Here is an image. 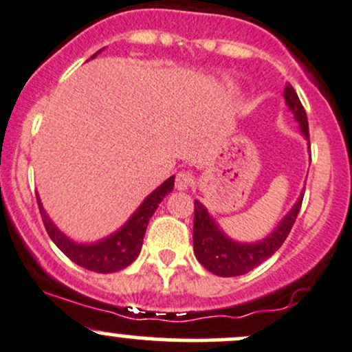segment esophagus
Masks as SVG:
<instances>
[{
    "instance_id": "34e87169",
    "label": "esophagus",
    "mask_w": 352,
    "mask_h": 352,
    "mask_svg": "<svg viewBox=\"0 0 352 352\" xmlns=\"http://www.w3.org/2000/svg\"><path fill=\"white\" fill-rule=\"evenodd\" d=\"M192 182H194V179H192V173L182 170V172L177 173V177H175V188L177 190H187V188L192 185Z\"/></svg>"
}]
</instances>
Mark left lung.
Here are the masks:
<instances>
[{
  "label": "left lung",
  "mask_w": 352,
  "mask_h": 352,
  "mask_svg": "<svg viewBox=\"0 0 352 352\" xmlns=\"http://www.w3.org/2000/svg\"><path fill=\"white\" fill-rule=\"evenodd\" d=\"M285 105L294 115L296 122L299 123L300 133L309 144V123L307 115L300 103L299 96L291 85L284 88ZM311 148V145H309ZM304 192L300 194L294 207L284 215V219L277 223L276 229L267 237L257 242H239L230 239L229 235L220 229L215 219L208 214L204 204L195 200V215H194V252L197 261L212 274L220 277H235L247 274L262 262L267 261L276 250L284 244L294 226L297 214L300 210Z\"/></svg>",
  "instance_id": "1"
}]
</instances>
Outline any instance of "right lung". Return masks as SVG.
<instances>
[{"label":"right lung","mask_w":352,"mask_h":352,"mask_svg":"<svg viewBox=\"0 0 352 352\" xmlns=\"http://www.w3.org/2000/svg\"><path fill=\"white\" fill-rule=\"evenodd\" d=\"M100 52H96L91 58H95ZM173 182H175V177L172 175L146 197L142 206L133 212L132 217L126 220L117 232L110 234L98 242H91V244H80V242H75L67 237L55 226V222L50 219V215L46 214L38 194L36 200L46 232H48L50 239L55 242L58 249L68 258H72L75 264H78L80 267L100 274H110L125 269L126 265L132 264L135 258L138 257L150 217L155 214L158 204L165 199V195H168L173 190Z\"/></svg>","instance_id":"add662e5"}]
</instances>
